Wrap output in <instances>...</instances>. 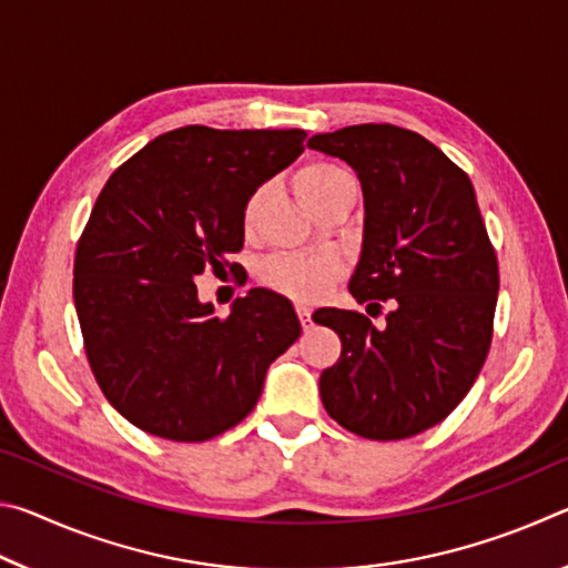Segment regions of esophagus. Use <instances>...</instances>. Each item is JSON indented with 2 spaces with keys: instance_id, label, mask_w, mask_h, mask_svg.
Instances as JSON below:
<instances>
[{
  "instance_id": "obj_1",
  "label": "esophagus",
  "mask_w": 568,
  "mask_h": 568,
  "mask_svg": "<svg viewBox=\"0 0 568 568\" xmlns=\"http://www.w3.org/2000/svg\"><path fill=\"white\" fill-rule=\"evenodd\" d=\"M295 313H297V318H301L303 331H311V328H313V321H311V307H307V305H295Z\"/></svg>"
}]
</instances>
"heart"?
<instances>
[{
	"label": "heart",
	"mask_w": 568,
	"mask_h": 568,
	"mask_svg": "<svg viewBox=\"0 0 568 568\" xmlns=\"http://www.w3.org/2000/svg\"><path fill=\"white\" fill-rule=\"evenodd\" d=\"M295 192L303 203L311 207L318 203L323 195H328L335 187L353 182V178L343 168L333 162H307L295 172ZM263 210V190L253 192L243 207V227L253 230ZM341 277V263L333 255H295L281 253L267 257L261 265V281L295 301H318L331 291L335 281Z\"/></svg>",
	"instance_id": "obj_1"
}]
</instances>
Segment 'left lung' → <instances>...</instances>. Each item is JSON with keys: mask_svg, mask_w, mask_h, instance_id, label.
Masks as SVG:
<instances>
[{"mask_svg": "<svg viewBox=\"0 0 568 568\" xmlns=\"http://www.w3.org/2000/svg\"><path fill=\"white\" fill-rule=\"evenodd\" d=\"M307 148L358 172L365 200L361 263L348 291L386 323L323 307L315 323L343 343L321 376L333 420L371 440L436 426L484 368L494 338L498 261L474 185L434 142L396 124H353Z\"/></svg>", "mask_w": 568, "mask_h": 568, "instance_id": "1", "label": "left lung"}]
</instances>
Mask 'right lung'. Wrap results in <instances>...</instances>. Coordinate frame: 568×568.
I'll use <instances>...</instances> for the list:
<instances>
[{
	"label": "right lung",
	"instance_id": "obj_1",
	"mask_svg": "<svg viewBox=\"0 0 568 568\" xmlns=\"http://www.w3.org/2000/svg\"><path fill=\"white\" fill-rule=\"evenodd\" d=\"M303 130L160 134L112 172L74 253V307L94 381L145 434L200 444L255 408L301 335L291 301L253 287L225 318L195 275L237 271L247 197L303 152Z\"/></svg>",
	"mask_w": 568,
	"mask_h": 568
}]
</instances>
